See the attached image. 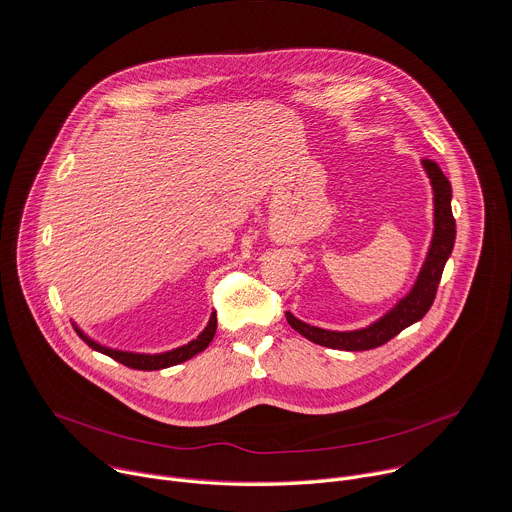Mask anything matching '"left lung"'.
<instances>
[{
  "mask_svg": "<svg viewBox=\"0 0 512 512\" xmlns=\"http://www.w3.org/2000/svg\"><path fill=\"white\" fill-rule=\"evenodd\" d=\"M424 173L430 179L432 195H434V231L430 239V247L426 253V259L422 263V269L416 277L414 287L382 317L372 321L366 327L350 329V331H335V329H323L309 325L301 319H297L291 311H285V317L289 325L307 337L309 342L331 348V350H346V352H364L374 350L378 346H384L394 335H398L402 329L410 327L412 323L420 321L430 305L434 303L436 289L444 271V265L452 253L454 239H456V223L452 217V187L450 181L444 177L440 166L432 160H422Z\"/></svg>",
  "mask_w": 512,
  "mask_h": 512,
  "instance_id": "obj_1",
  "label": "left lung"
}]
</instances>
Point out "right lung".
Returning a JSON list of instances; mask_svg holds the SVG:
<instances>
[{
	"mask_svg": "<svg viewBox=\"0 0 512 512\" xmlns=\"http://www.w3.org/2000/svg\"><path fill=\"white\" fill-rule=\"evenodd\" d=\"M76 333L84 339V342L94 350V352H100L132 370H144V372H152V370H164V368H170V366H177V364H183L187 360H191L193 356L201 354L203 350L209 348V344L213 342L215 337V331H217V313L213 311L211 317H209V323L207 327L195 337L191 339L189 344L181 346V348H175V350H168V352H160V354H138V352H124V350H114V348H108V346H102L98 344L96 339H92L88 333H84L74 321H72Z\"/></svg>",
	"mask_w": 512,
	"mask_h": 512,
	"instance_id": "right-lung-1",
	"label": "right lung"
}]
</instances>
